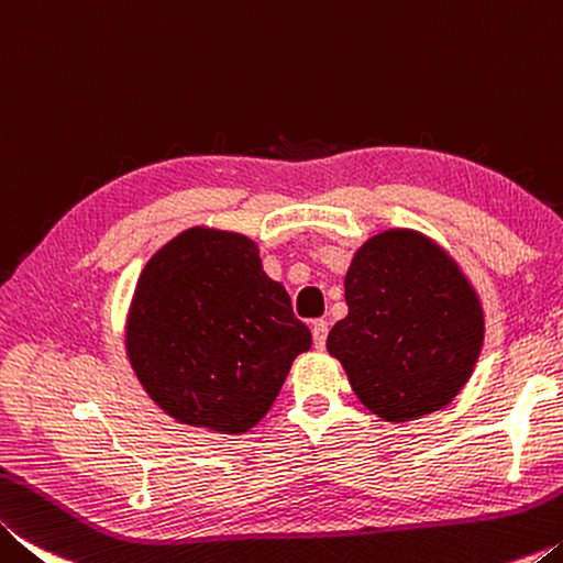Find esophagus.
Wrapping results in <instances>:
<instances>
[{
    "label": "esophagus",
    "mask_w": 563,
    "mask_h": 563,
    "mask_svg": "<svg viewBox=\"0 0 563 563\" xmlns=\"http://www.w3.org/2000/svg\"><path fill=\"white\" fill-rule=\"evenodd\" d=\"M327 331H329V324L324 319H314L311 321V336H314V346L317 349H324L327 344Z\"/></svg>",
    "instance_id": "obj_1"
}]
</instances>
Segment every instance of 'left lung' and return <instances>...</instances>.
I'll list each match as a JSON object with an SVG mask.
<instances>
[{"label":"left lung","mask_w":563,"mask_h":563,"mask_svg":"<svg viewBox=\"0 0 563 563\" xmlns=\"http://www.w3.org/2000/svg\"><path fill=\"white\" fill-rule=\"evenodd\" d=\"M344 299L349 314L331 327L327 349L379 419L427 417L472 379L484 346V307L434 239L413 229L366 239L349 264Z\"/></svg>","instance_id":"8db88e82"}]
</instances>
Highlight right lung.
Segmentation results:
<instances>
[{
	"label": "right lung",
	"mask_w": 563,
	"mask_h": 563,
	"mask_svg": "<svg viewBox=\"0 0 563 563\" xmlns=\"http://www.w3.org/2000/svg\"><path fill=\"white\" fill-rule=\"evenodd\" d=\"M124 349L142 389L174 421L244 434L311 349V331L252 239L191 227L144 264Z\"/></svg>",
	"instance_id": "obj_1"
}]
</instances>
